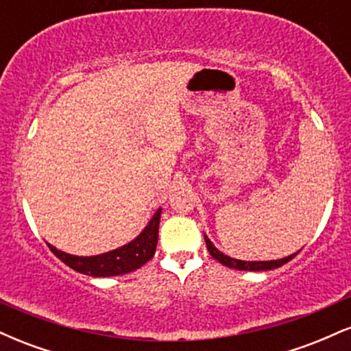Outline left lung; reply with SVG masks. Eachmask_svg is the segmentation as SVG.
Wrapping results in <instances>:
<instances>
[{
    "label": "left lung",
    "instance_id": "1",
    "mask_svg": "<svg viewBox=\"0 0 351 351\" xmlns=\"http://www.w3.org/2000/svg\"><path fill=\"white\" fill-rule=\"evenodd\" d=\"M204 241H206V247L209 254H211V257H215L217 263L226 265V267L237 269V271H252V272L271 271V269H277L280 267V265L287 264L289 261H292L293 257L299 254V251H297L291 254V256L282 257V259H276V261H241V259H234V257H229L224 252H221L219 249L211 243V239H209L206 234H204Z\"/></svg>",
    "mask_w": 351,
    "mask_h": 351
}]
</instances>
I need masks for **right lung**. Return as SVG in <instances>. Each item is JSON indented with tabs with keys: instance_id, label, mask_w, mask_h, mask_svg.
<instances>
[{
	"instance_id": "right-lung-1",
	"label": "right lung",
	"mask_w": 351,
	"mask_h": 351,
	"mask_svg": "<svg viewBox=\"0 0 351 351\" xmlns=\"http://www.w3.org/2000/svg\"><path fill=\"white\" fill-rule=\"evenodd\" d=\"M160 216H162V208L156 209L155 215L135 239L97 256H74V254L60 251L49 243L47 245L64 264L80 274L90 277L123 276V274L140 269L153 257L156 251V243H158Z\"/></svg>"
}]
</instances>
